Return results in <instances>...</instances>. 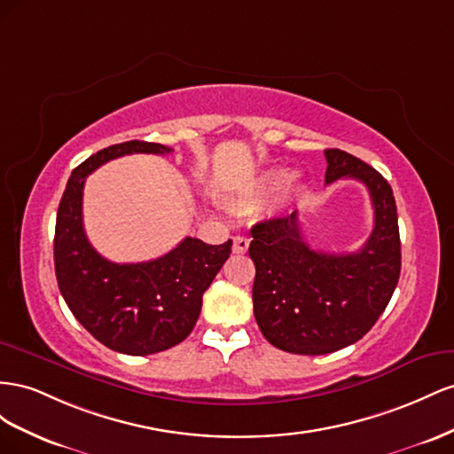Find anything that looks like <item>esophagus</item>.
I'll return each mask as SVG.
<instances>
[{
    "label": "esophagus",
    "instance_id": "obj_1",
    "mask_svg": "<svg viewBox=\"0 0 454 454\" xmlns=\"http://www.w3.org/2000/svg\"><path fill=\"white\" fill-rule=\"evenodd\" d=\"M249 238H243V236H238V238H234V245H231V251H234L236 254H243V253H247V249H249Z\"/></svg>",
    "mask_w": 454,
    "mask_h": 454
}]
</instances>
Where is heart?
I'll use <instances>...</instances> for the list:
<instances>
[{
    "label": "heart",
    "mask_w": 454,
    "mask_h": 454,
    "mask_svg": "<svg viewBox=\"0 0 454 454\" xmlns=\"http://www.w3.org/2000/svg\"><path fill=\"white\" fill-rule=\"evenodd\" d=\"M276 192H278V200H276L278 205L285 207L293 200L299 198L302 186L301 183H296L294 178H291V173L287 169H283V167H271V169H266L264 173L258 175L251 190L243 196V203L247 205L261 203L270 196H274Z\"/></svg>",
    "instance_id": "obj_1"
}]
</instances>
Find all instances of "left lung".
<instances>
[{
    "label": "left lung",
    "mask_w": 454,
    "mask_h": 454,
    "mask_svg": "<svg viewBox=\"0 0 454 454\" xmlns=\"http://www.w3.org/2000/svg\"><path fill=\"white\" fill-rule=\"evenodd\" d=\"M325 184L356 178L369 190L374 226L357 253H321L304 241L299 211L251 228L254 319L283 352L323 356L364 339L390 302L401 271L392 186L371 165L339 148L325 150Z\"/></svg>",
    "instance_id": "obj_1"
}]
</instances>
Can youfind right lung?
<instances>
[{"label": "right lung", "mask_w": 454, "mask_h": 454, "mask_svg": "<svg viewBox=\"0 0 454 454\" xmlns=\"http://www.w3.org/2000/svg\"><path fill=\"white\" fill-rule=\"evenodd\" d=\"M155 142L114 145L77 165L57 213L55 274L74 317L114 352L150 356L183 342L201 312L203 293L231 253V239L209 245L184 238L148 262L115 264L100 256L83 230L87 175L129 153H171Z\"/></svg>", "instance_id": "add662e5"}]
</instances>
